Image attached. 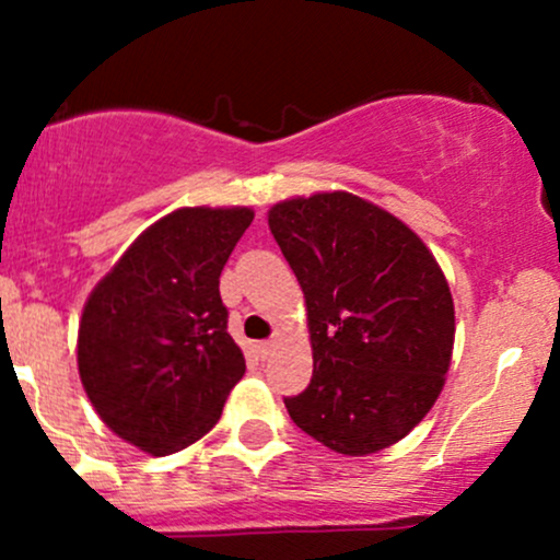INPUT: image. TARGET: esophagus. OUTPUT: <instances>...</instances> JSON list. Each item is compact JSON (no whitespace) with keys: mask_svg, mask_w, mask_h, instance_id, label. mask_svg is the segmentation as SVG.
<instances>
[{"mask_svg":"<svg viewBox=\"0 0 560 560\" xmlns=\"http://www.w3.org/2000/svg\"><path fill=\"white\" fill-rule=\"evenodd\" d=\"M273 350H276V339H268V342H260V345H258L260 358H268Z\"/></svg>","mask_w":560,"mask_h":560,"instance_id":"1","label":"esophagus"}]
</instances>
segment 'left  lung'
Returning a JSON list of instances; mask_svg holds the SVG:
<instances>
[{
    "label": "left lung",
    "mask_w": 560,
    "mask_h": 560,
    "mask_svg": "<svg viewBox=\"0 0 560 560\" xmlns=\"http://www.w3.org/2000/svg\"><path fill=\"white\" fill-rule=\"evenodd\" d=\"M268 229L305 294L313 378L284 405L334 453L371 455L423 421L453 361L455 305L432 249L352 191L289 197Z\"/></svg>",
    "instance_id": "8db88e82"
}]
</instances>
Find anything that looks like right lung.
I'll use <instances>...</instances> for the list:
<instances>
[{
  "label": "right lung",
  "instance_id": "add662e5",
  "mask_svg": "<svg viewBox=\"0 0 560 560\" xmlns=\"http://www.w3.org/2000/svg\"><path fill=\"white\" fill-rule=\"evenodd\" d=\"M255 210L178 208L147 226L96 281L75 361L105 427L150 455L195 445L244 376L221 271Z\"/></svg>",
  "mask_w": 560,
  "mask_h": 560
}]
</instances>
